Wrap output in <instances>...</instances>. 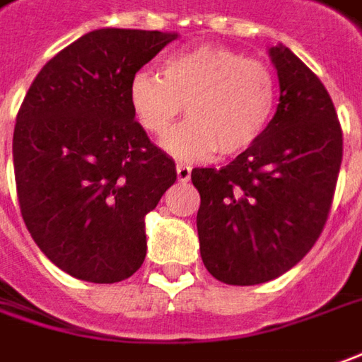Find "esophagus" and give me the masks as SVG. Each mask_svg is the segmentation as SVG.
Returning a JSON list of instances; mask_svg holds the SVG:
<instances>
[{"mask_svg":"<svg viewBox=\"0 0 362 362\" xmlns=\"http://www.w3.org/2000/svg\"><path fill=\"white\" fill-rule=\"evenodd\" d=\"M176 176H178V180L180 182H188L192 176V168L188 166V164H182V162H178V164H176Z\"/></svg>","mask_w":362,"mask_h":362,"instance_id":"34e87169","label":"esophagus"}]
</instances>
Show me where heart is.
Returning <instances> with one entry per match:
<instances>
[{
	"mask_svg": "<svg viewBox=\"0 0 362 362\" xmlns=\"http://www.w3.org/2000/svg\"><path fill=\"white\" fill-rule=\"evenodd\" d=\"M277 98L272 69L259 59L220 45H198L164 61L162 77L139 71L130 78L132 115L152 136H162L184 105L190 119L164 136L176 158H204L218 148L235 156L264 134Z\"/></svg>",
	"mask_w": 362,
	"mask_h": 362,
	"instance_id": "heart-1",
	"label": "heart"
}]
</instances>
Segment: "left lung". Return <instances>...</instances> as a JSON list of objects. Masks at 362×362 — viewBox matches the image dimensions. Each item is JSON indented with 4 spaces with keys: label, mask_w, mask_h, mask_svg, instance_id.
Masks as SVG:
<instances>
[{
    "label": "left lung",
    "mask_w": 362,
    "mask_h": 362,
    "mask_svg": "<svg viewBox=\"0 0 362 362\" xmlns=\"http://www.w3.org/2000/svg\"><path fill=\"white\" fill-rule=\"evenodd\" d=\"M269 57L281 93L264 134L220 170H192L202 262L228 285L272 281L303 259L325 228L343 160L323 83L287 47Z\"/></svg>",
    "instance_id": "left-lung-1"
}]
</instances>
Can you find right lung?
I'll use <instances>...</instances> for the list:
<instances>
[{
	"label": "right lung",
	"mask_w": 362,
	"mask_h": 362,
	"mask_svg": "<svg viewBox=\"0 0 362 362\" xmlns=\"http://www.w3.org/2000/svg\"><path fill=\"white\" fill-rule=\"evenodd\" d=\"M176 37L110 27L78 37L39 71L17 112L23 222L77 279L117 284L144 262V218L176 182V166L134 120L129 85Z\"/></svg>",
	"instance_id": "1"
}]
</instances>
